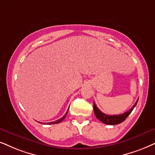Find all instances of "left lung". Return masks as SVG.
<instances>
[{
	"label": "left lung",
	"mask_w": 155,
	"mask_h": 155,
	"mask_svg": "<svg viewBox=\"0 0 155 155\" xmlns=\"http://www.w3.org/2000/svg\"><path fill=\"white\" fill-rule=\"evenodd\" d=\"M138 99L137 101V102L133 105V107L131 108L130 110L126 111L125 113H123L122 114H118V115H108L106 114L101 112L99 109L97 108V105L95 104V103H94V111L97 117V118L100 120L101 122H103L104 124H107L109 125H114V124H119L120 123L123 122L125 119L127 118V117L130 114V113L132 112L133 109L135 107H136L137 104Z\"/></svg>",
	"instance_id": "obj_1"
}]
</instances>
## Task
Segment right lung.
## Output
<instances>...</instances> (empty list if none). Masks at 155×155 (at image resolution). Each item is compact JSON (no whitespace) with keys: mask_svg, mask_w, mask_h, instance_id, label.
I'll use <instances>...</instances> for the list:
<instances>
[{"mask_svg":"<svg viewBox=\"0 0 155 155\" xmlns=\"http://www.w3.org/2000/svg\"><path fill=\"white\" fill-rule=\"evenodd\" d=\"M68 109H69V108L68 109ZM68 111H66V114H65V115H64V116L62 117V118H60L59 119H58V120H56V121H51V122H48V123H43V124H58V123H60L61 121H63L64 119H65V117H66V115H67ZM38 122L39 123H41V122H40V121H38Z\"/></svg>","mask_w":155,"mask_h":155,"instance_id":"1","label":"right lung"}]
</instances>
